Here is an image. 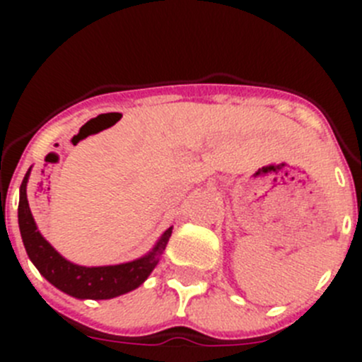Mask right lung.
<instances>
[{
	"label": "right lung",
	"mask_w": 362,
	"mask_h": 362,
	"mask_svg": "<svg viewBox=\"0 0 362 362\" xmlns=\"http://www.w3.org/2000/svg\"><path fill=\"white\" fill-rule=\"evenodd\" d=\"M29 171H31V168L28 170L23 184H21V236H23L25 252H28L33 264L38 268V272L52 286L78 299H110L136 289L138 286H141L147 280V276L151 275V272L159 262L160 254H163L164 247L170 240L173 228L166 229L152 252H148L145 257L136 259V261L115 266H98V268H86V266L73 264V262L66 261L63 255L57 254L52 249V245L36 229L35 218H33L31 210H29L28 194H25Z\"/></svg>",
	"instance_id": "right-lung-1"
}]
</instances>
